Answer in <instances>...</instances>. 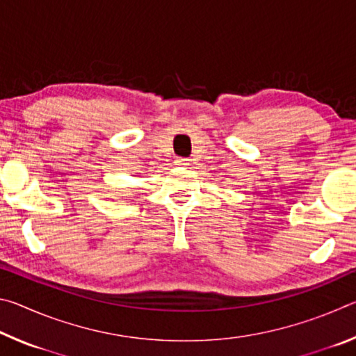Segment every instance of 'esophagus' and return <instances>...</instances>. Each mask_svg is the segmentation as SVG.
Segmentation results:
<instances>
[{
  "instance_id": "esophagus-1",
  "label": "esophagus",
  "mask_w": 356,
  "mask_h": 356,
  "mask_svg": "<svg viewBox=\"0 0 356 356\" xmlns=\"http://www.w3.org/2000/svg\"><path fill=\"white\" fill-rule=\"evenodd\" d=\"M186 163H188V159H182V156H179V159H176V165L177 166H186Z\"/></svg>"
}]
</instances>
